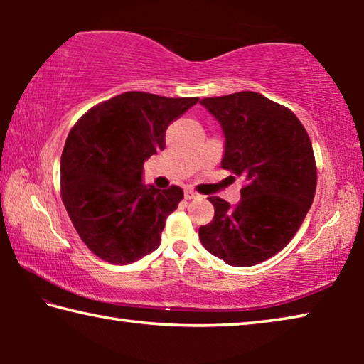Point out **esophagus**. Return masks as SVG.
I'll use <instances>...</instances> for the list:
<instances>
[{"label":"esophagus","mask_w":364,"mask_h":364,"mask_svg":"<svg viewBox=\"0 0 364 364\" xmlns=\"http://www.w3.org/2000/svg\"><path fill=\"white\" fill-rule=\"evenodd\" d=\"M197 197H199V194H197L196 191H193V189H186V191H184V199L191 200V199H197Z\"/></svg>","instance_id":"34e87169"}]
</instances>
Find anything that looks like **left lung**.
Instances as JSON below:
<instances>
[{"instance_id":"8db88e82","label":"left lung","mask_w":364,"mask_h":364,"mask_svg":"<svg viewBox=\"0 0 364 364\" xmlns=\"http://www.w3.org/2000/svg\"><path fill=\"white\" fill-rule=\"evenodd\" d=\"M225 133L221 168L242 176L241 200L208 197L210 223L199 228L204 247L231 267H254L291 242L315 199L311 141L292 110L254 91L200 101Z\"/></svg>"}]
</instances>
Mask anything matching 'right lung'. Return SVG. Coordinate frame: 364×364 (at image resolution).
Here are the masks:
<instances>
[{
  "label": "right lung",
  "mask_w": 364,
  "mask_h": 364,
  "mask_svg": "<svg viewBox=\"0 0 364 364\" xmlns=\"http://www.w3.org/2000/svg\"><path fill=\"white\" fill-rule=\"evenodd\" d=\"M197 101L128 91L90 109L70 130L60 196L78 236L102 260L128 264L159 247L183 189L146 186L143 164L165 149L168 125Z\"/></svg>",
  "instance_id": "1"
}]
</instances>
